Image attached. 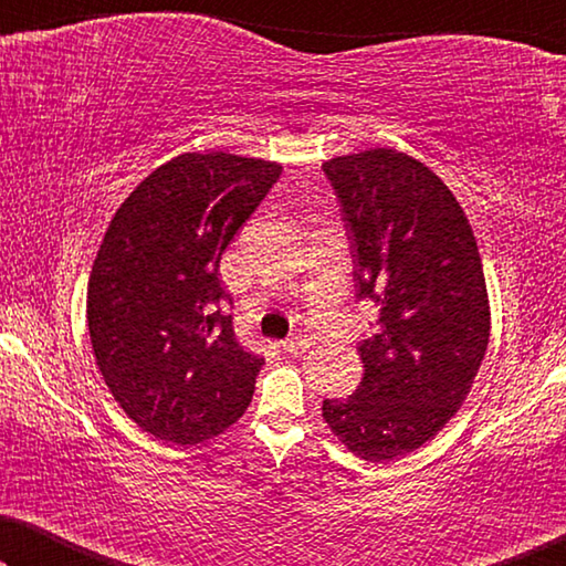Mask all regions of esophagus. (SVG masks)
<instances>
[{
    "mask_svg": "<svg viewBox=\"0 0 566 566\" xmlns=\"http://www.w3.org/2000/svg\"><path fill=\"white\" fill-rule=\"evenodd\" d=\"M308 347H312V339L308 337H301V335H293L283 343V350L289 355H304Z\"/></svg>",
    "mask_w": 566,
    "mask_h": 566,
    "instance_id": "esophagus-1",
    "label": "esophagus"
}]
</instances>
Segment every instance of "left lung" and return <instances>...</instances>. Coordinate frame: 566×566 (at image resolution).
I'll return each instance as SVG.
<instances>
[{
	"instance_id": "1",
	"label": "left lung",
	"mask_w": 566,
	"mask_h": 566,
	"mask_svg": "<svg viewBox=\"0 0 566 566\" xmlns=\"http://www.w3.org/2000/svg\"><path fill=\"white\" fill-rule=\"evenodd\" d=\"M339 200L358 298L381 306L360 343L366 374L322 417L347 451L389 461L459 412L490 343V298L467 213L407 154L368 149L322 165Z\"/></svg>"
}]
</instances>
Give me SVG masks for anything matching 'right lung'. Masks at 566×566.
Masks as SVG:
<instances>
[{
    "label": "right lung",
    "mask_w": 566,
    "mask_h": 566,
    "mask_svg": "<svg viewBox=\"0 0 566 566\" xmlns=\"http://www.w3.org/2000/svg\"><path fill=\"white\" fill-rule=\"evenodd\" d=\"M281 172L237 154H180L105 231L87 285L92 350L123 412L154 438L203 443L250 407L265 360L239 345L219 262Z\"/></svg>",
    "instance_id": "add662e5"
}]
</instances>
